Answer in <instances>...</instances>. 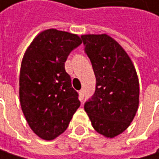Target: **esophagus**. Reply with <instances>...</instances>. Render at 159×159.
I'll use <instances>...</instances> for the list:
<instances>
[{
	"label": "esophagus",
	"mask_w": 159,
	"mask_h": 159,
	"mask_svg": "<svg viewBox=\"0 0 159 159\" xmlns=\"http://www.w3.org/2000/svg\"><path fill=\"white\" fill-rule=\"evenodd\" d=\"M84 94H85V93H84V90H83V89H81L80 91H79V98H80L81 101L84 99Z\"/></svg>",
	"instance_id": "esophagus-1"
}]
</instances>
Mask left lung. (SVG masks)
I'll list each match as a JSON object with an SVG mask.
<instances>
[{
    "instance_id": "8db88e82",
    "label": "left lung",
    "mask_w": 159,
    "mask_h": 159,
    "mask_svg": "<svg viewBox=\"0 0 159 159\" xmlns=\"http://www.w3.org/2000/svg\"><path fill=\"white\" fill-rule=\"evenodd\" d=\"M81 39L96 78L95 91L84 109L94 130L111 138L130 126L137 111L136 71L126 51L110 36L89 34Z\"/></svg>"
}]
</instances>
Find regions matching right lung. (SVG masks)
I'll use <instances>...</instances> for the list:
<instances>
[{"label": "right lung", "mask_w": 159, "mask_h": 159, "mask_svg": "<svg viewBox=\"0 0 159 159\" xmlns=\"http://www.w3.org/2000/svg\"><path fill=\"white\" fill-rule=\"evenodd\" d=\"M81 44L77 35L52 28L40 33L25 53L21 107L29 127L43 139L52 140L63 134L80 107L65 62Z\"/></svg>", "instance_id": "add662e5"}]
</instances>
